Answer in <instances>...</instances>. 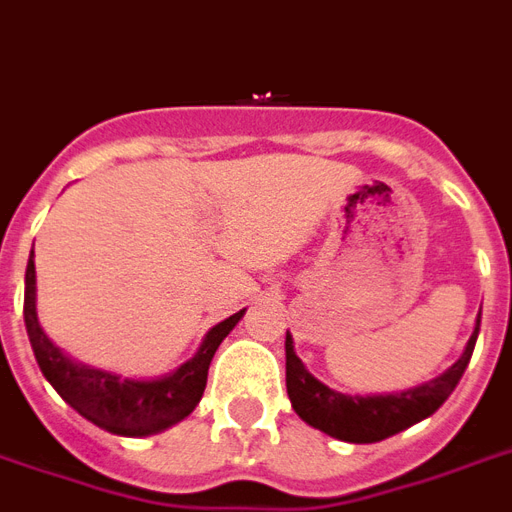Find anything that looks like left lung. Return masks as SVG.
I'll return each mask as SVG.
<instances>
[{
  "instance_id": "1",
  "label": "left lung",
  "mask_w": 512,
  "mask_h": 512,
  "mask_svg": "<svg viewBox=\"0 0 512 512\" xmlns=\"http://www.w3.org/2000/svg\"><path fill=\"white\" fill-rule=\"evenodd\" d=\"M481 313L476 318L473 334L465 344L463 355L421 386L392 394H344L326 386L321 378L307 371L305 363L294 352V339L286 331V392L292 400L294 413L313 429L334 436L339 442L373 444L386 436L400 434L413 423L434 415L447 402L455 386L471 363L473 347L479 339Z\"/></svg>"
}]
</instances>
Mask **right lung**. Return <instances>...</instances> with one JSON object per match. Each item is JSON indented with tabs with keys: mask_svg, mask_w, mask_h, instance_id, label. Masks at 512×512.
I'll list each match as a JSON object with an SVG mask.
<instances>
[{
	"mask_svg": "<svg viewBox=\"0 0 512 512\" xmlns=\"http://www.w3.org/2000/svg\"><path fill=\"white\" fill-rule=\"evenodd\" d=\"M247 307L220 321L205 334L199 350L191 360L178 365L173 373L157 378H128L105 371L97 365L81 363L57 344L41 328L36 313V265L33 249L26 268V297H23V318L31 339L33 355L41 373L54 392L68 402L78 415L99 429L118 436H152L176 426L199 405L207 386V368L213 363L215 350L234 326L244 318Z\"/></svg>",
	"mask_w": 512,
	"mask_h": 512,
	"instance_id": "right-lung-1",
	"label": "right lung"
}]
</instances>
